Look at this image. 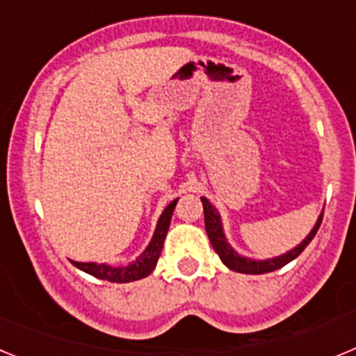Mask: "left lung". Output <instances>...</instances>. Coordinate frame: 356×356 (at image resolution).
I'll return each instance as SVG.
<instances>
[{"instance_id": "8db88e82", "label": "left lung", "mask_w": 356, "mask_h": 356, "mask_svg": "<svg viewBox=\"0 0 356 356\" xmlns=\"http://www.w3.org/2000/svg\"><path fill=\"white\" fill-rule=\"evenodd\" d=\"M201 203H203V212H205V229L207 235H209L210 242H212V248L216 250V253L219 254V259L222 260L226 267H229L232 271L244 273V275H264V273H271L280 269V267L287 266L289 262L300 257L303 253L305 248L312 242V238L316 237L317 229H319L321 221H323V213L317 219L316 226L312 228V232L303 238V241L294 248V250L287 251V253L280 254V257H275V259H267V260H253L246 259V257H241L234 248L229 246L228 241L225 237V232H222L221 225V216L212 207L207 197H201Z\"/></svg>"}]
</instances>
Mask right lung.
Here are the masks:
<instances>
[{"label":"right lung","mask_w":356,"mask_h":356,"mask_svg":"<svg viewBox=\"0 0 356 356\" xmlns=\"http://www.w3.org/2000/svg\"><path fill=\"white\" fill-rule=\"evenodd\" d=\"M178 200L171 201L165 210L160 216L159 222H156V229L153 234V238L147 244L146 250L143 251L139 259H135L134 262L128 264L124 267H114L108 266V264H96V262H74L71 260L72 266H76L78 269H81L87 275L94 276V278L106 280V282H114V284H128V282H135V280L146 278L147 275L153 273V269L156 267L159 262V257L162 253L163 241H165V235H168L169 225H171L172 210H175Z\"/></svg>","instance_id":"obj_1"}]
</instances>
